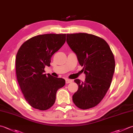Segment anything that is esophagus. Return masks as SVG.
<instances>
[{
  "mask_svg": "<svg viewBox=\"0 0 133 133\" xmlns=\"http://www.w3.org/2000/svg\"><path fill=\"white\" fill-rule=\"evenodd\" d=\"M72 82V81L71 79H66V84H69V83H71Z\"/></svg>",
  "mask_w": 133,
  "mask_h": 133,
  "instance_id": "esophagus-1",
  "label": "esophagus"
}]
</instances>
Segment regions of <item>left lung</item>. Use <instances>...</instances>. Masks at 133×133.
I'll return each instance as SVG.
<instances>
[{"instance_id":"1","label":"left lung","mask_w":133,"mask_h":133,"mask_svg":"<svg viewBox=\"0 0 133 133\" xmlns=\"http://www.w3.org/2000/svg\"><path fill=\"white\" fill-rule=\"evenodd\" d=\"M66 41L86 75L84 82L74 80L78 89L72 96V101L82 110L94 107L110 87L115 67L112 52L104 39L90 34H67Z\"/></svg>"}]
</instances>
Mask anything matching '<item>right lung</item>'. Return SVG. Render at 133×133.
<instances>
[{
    "label": "right lung",
    "mask_w": 133,
    "mask_h": 133,
    "mask_svg": "<svg viewBox=\"0 0 133 133\" xmlns=\"http://www.w3.org/2000/svg\"><path fill=\"white\" fill-rule=\"evenodd\" d=\"M66 41V34H45L33 37L22 44L15 61L18 84L25 100L33 108L45 111L52 106L56 92L65 80L44 73L50 66L52 56Z\"/></svg>",
    "instance_id": "right-lung-1"
}]
</instances>
